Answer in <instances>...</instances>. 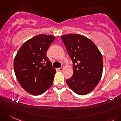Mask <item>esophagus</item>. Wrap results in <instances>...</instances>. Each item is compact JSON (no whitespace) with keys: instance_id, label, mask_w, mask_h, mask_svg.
<instances>
[{"instance_id":"34e87169","label":"esophagus","mask_w":121,"mask_h":121,"mask_svg":"<svg viewBox=\"0 0 121 121\" xmlns=\"http://www.w3.org/2000/svg\"><path fill=\"white\" fill-rule=\"evenodd\" d=\"M64 69V66H61V67H60V68H58V70L59 71H60V72H61V71H63V70Z\"/></svg>"}]
</instances>
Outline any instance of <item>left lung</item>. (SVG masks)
Masks as SVG:
<instances>
[{
    "mask_svg": "<svg viewBox=\"0 0 121 121\" xmlns=\"http://www.w3.org/2000/svg\"><path fill=\"white\" fill-rule=\"evenodd\" d=\"M73 61V74L66 83L79 95H86L101 79L103 61L101 52L92 40L79 34L61 36Z\"/></svg>",
    "mask_w": 121,
    "mask_h": 121,
    "instance_id": "8db88e82",
    "label": "left lung"
}]
</instances>
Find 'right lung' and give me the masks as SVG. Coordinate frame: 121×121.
<instances>
[{
	"mask_svg": "<svg viewBox=\"0 0 121 121\" xmlns=\"http://www.w3.org/2000/svg\"><path fill=\"white\" fill-rule=\"evenodd\" d=\"M55 39L52 35H37L24 43L15 57V76L22 88L30 94H42L52 85L56 72L47 52Z\"/></svg>",
	"mask_w": 121,
	"mask_h": 121,
	"instance_id": "obj_1",
	"label": "right lung"
}]
</instances>
